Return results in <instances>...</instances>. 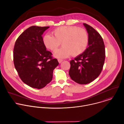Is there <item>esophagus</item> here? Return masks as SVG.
Listing matches in <instances>:
<instances>
[{
	"mask_svg": "<svg viewBox=\"0 0 124 124\" xmlns=\"http://www.w3.org/2000/svg\"><path fill=\"white\" fill-rule=\"evenodd\" d=\"M63 60L62 59H58V62H59V63H61L62 62H63Z\"/></svg>",
	"mask_w": 124,
	"mask_h": 124,
	"instance_id": "34e87169",
	"label": "esophagus"
}]
</instances>
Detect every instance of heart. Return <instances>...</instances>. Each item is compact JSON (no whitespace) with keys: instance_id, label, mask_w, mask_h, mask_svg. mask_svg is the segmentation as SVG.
<instances>
[{"instance_id":"heart-1","label":"heart","mask_w":124,"mask_h":124,"mask_svg":"<svg viewBox=\"0 0 124 124\" xmlns=\"http://www.w3.org/2000/svg\"><path fill=\"white\" fill-rule=\"evenodd\" d=\"M55 37L46 34L43 38L45 46L55 51L62 42L63 46L54 52V56L57 58H65L72 54L78 56L85 51L88 43L86 31L77 26H62L54 30Z\"/></svg>"}]
</instances>
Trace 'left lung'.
I'll list each match as a JSON object with an SVG mask.
<instances>
[{
	"mask_svg": "<svg viewBox=\"0 0 124 124\" xmlns=\"http://www.w3.org/2000/svg\"><path fill=\"white\" fill-rule=\"evenodd\" d=\"M88 34V47L70 61L69 75L80 84H86L95 80L101 74L105 60V47L100 34L92 27L83 23Z\"/></svg>",
	"mask_w": 124,
	"mask_h": 124,
	"instance_id": "1",
	"label": "left lung"
}]
</instances>
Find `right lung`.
Segmentation results:
<instances>
[{"mask_svg":"<svg viewBox=\"0 0 124 124\" xmlns=\"http://www.w3.org/2000/svg\"><path fill=\"white\" fill-rule=\"evenodd\" d=\"M49 27H29L17 39L14 48V63L20 78L27 85L39 89L52 80L53 70L59 64L43 42L42 35Z\"/></svg>","mask_w":124,"mask_h":124,"instance_id":"obj_1","label":"right lung"}]
</instances>
